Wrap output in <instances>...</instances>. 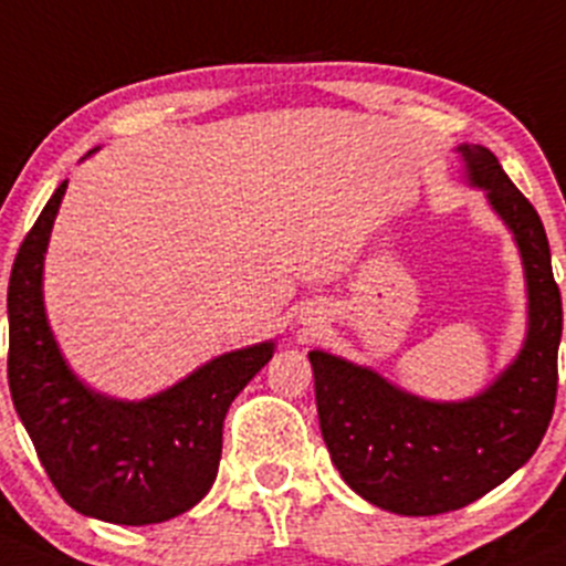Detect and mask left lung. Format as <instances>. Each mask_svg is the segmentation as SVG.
<instances>
[{"instance_id": "left-lung-1", "label": "left lung", "mask_w": 566, "mask_h": 566, "mask_svg": "<svg viewBox=\"0 0 566 566\" xmlns=\"http://www.w3.org/2000/svg\"><path fill=\"white\" fill-rule=\"evenodd\" d=\"M521 247L528 336L518 360L483 396L433 403L328 353H308L323 439L344 483L398 515L461 510L521 469L543 442L558 390L562 293L543 219L483 146H461Z\"/></svg>"}]
</instances>
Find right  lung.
Segmentation results:
<instances>
[{"label":"right lung","mask_w":566,"mask_h":566,"mask_svg":"<svg viewBox=\"0 0 566 566\" xmlns=\"http://www.w3.org/2000/svg\"><path fill=\"white\" fill-rule=\"evenodd\" d=\"M67 181L15 254L8 284V382L59 496L92 518L146 526L187 513L211 488L233 398L271 360L273 344L228 353L146 401L97 396L64 366L45 323L43 254Z\"/></svg>","instance_id":"right-lung-1"}]
</instances>
